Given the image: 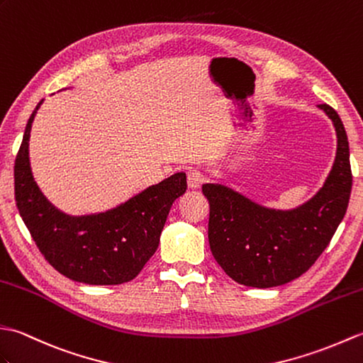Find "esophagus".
<instances>
[{
    "mask_svg": "<svg viewBox=\"0 0 363 363\" xmlns=\"http://www.w3.org/2000/svg\"><path fill=\"white\" fill-rule=\"evenodd\" d=\"M186 180H188V186L191 189H197L200 184L203 183V175L197 169H189L186 174Z\"/></svg>",
    "mask_w": 363,
    "mask_h": 363,
    "instance_id": "esophagus-1",
    "label": "esophagus"
}]
</instances>
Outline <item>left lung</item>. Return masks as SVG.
<instances>
[{
    "instance_id": "8db88e82",
    "label": "left lung",
    "mask_w": 363,
    "mask_h": 363,
    "mask_svg": "<svg viewBox=\"0 0 363 363\" xmlns=\"http://www.w3.org/2000/svg\"><path fill=\"white\" fill-rule=\"evenodd\" d=\"M337 135L335 160L317 194L291 209L253 202L220 183H205L208 240L214 259L236 283L269 289L308 272L331 242L351 196L350 144L337 111L320 104Z\"/></svg>"
}]
</instances>
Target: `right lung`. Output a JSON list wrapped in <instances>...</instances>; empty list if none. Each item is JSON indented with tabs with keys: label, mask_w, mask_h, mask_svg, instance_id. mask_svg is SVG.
Listing matches in <instances>:
<instances>
[{
	"label": "right lung",
	"mask_w": 363,
	"mask_h": 363,
	"mask_svg": "<svg viewBox=\"0 0 363 363\" xmlns=\"http://www.w3.org/2000/svg\"><path fill=\"white\" fill-rule=\"evenodd\" d=\"M42 102L24 128L13 167L15 200L24 225L45 259L67 278L90 286L132 281L157 252L171 206L186 192V174L167 177L107 211L63 213L40 191L30 169V128Z\"/></svg>",
	"instance_id": "add662e5"
}]
</instances>
